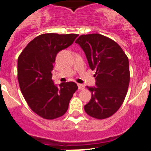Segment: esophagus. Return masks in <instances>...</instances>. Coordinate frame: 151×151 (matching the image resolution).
<instances>
[{
  "mask_svg": "<svg viewBox=\"0 0 151 151\" xmlns=\"http://www.w3.org/2000/svg\"><path fill=\"white\" fill-rule=\"evenodd\" d=\"M78 87L79 90H83L85 88V86L83 85H82V84H78Z\"/></svg>",
  "mask_w": 151,
  "mask_h": 151,
  "instance_id": "obj_1",
  "label": "esophagus"
}]
</instances>
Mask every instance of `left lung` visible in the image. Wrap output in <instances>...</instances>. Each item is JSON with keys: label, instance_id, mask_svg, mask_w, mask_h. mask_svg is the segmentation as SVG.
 <instances>
[{"label": "left lung", "instance_id": "1", "mask_svg": "<svg viewBox=\"0 0 151 151\" xmlns=\"http://www.w3.org/2000/svg\"><path fill=\"white\" fill-rule=\"evenodd\" d=\"M96 70L95 87H87L91 98L85 105L91 116L103 119L113 115L122 106L130 80L129 63L121 47L100 34L82 35L76 41Z\"/></svg>", "mask_w": 151, "mask_h": 151}]
</instances>
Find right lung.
<instances>
[{
    "label": "right lung",
    "mask_w": 151,
    "mask_h": 151,
    "mask_svg": "<svg viewBox=\"0 0 151 151\" xmlns=\"http://www.w3.org/2000/svg\"><path fill=\"white\" fill-rule=\"evenodd\" d=\"M77 34H43L30 41L18 58L17 70L20 90L29 107L46 119L64 115L78 89L73 82L54 85L51 71L57 54L67 48Z\"/></svg>",
    "instance_id": "right-lung-1"
}]
</instances>
